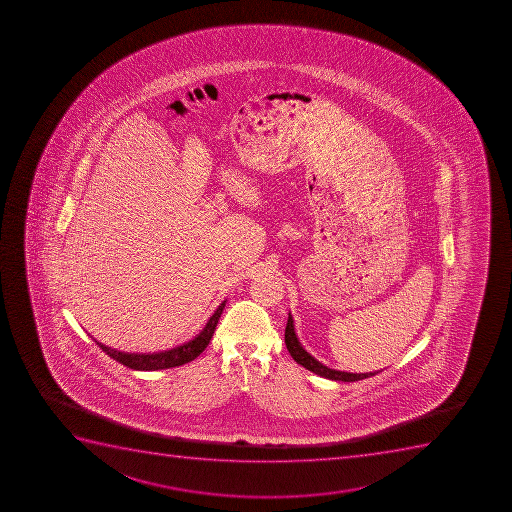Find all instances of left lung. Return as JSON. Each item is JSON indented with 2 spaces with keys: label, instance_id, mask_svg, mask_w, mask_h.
I'll return each mask as SVG.
<instances>
[{
  "label": "left lung",
  "instance_id": "8db88e82",
  "mask_svg": "<svg viewBox=\"0 0 512 512\" xmlns=\"http://www.w3.org/2000/svg\"><path fill=\"white\" fill-rule=\"evenodd\" d=\"M285 345H287L292 359L297 364L302 365L310 372H314V374L320 375V377H325V379L355 382V380L367 379V377H372V375L380 372V370H377V372H367V374H352V372H342V370L330 369L327 365L320 364L319 360L314 359L300 344L297 334H295L294 319L290 314L287 327H285Z\"/></svg>",
  "mask_w": 512,
  "mask_h": 512
}]
</instances>
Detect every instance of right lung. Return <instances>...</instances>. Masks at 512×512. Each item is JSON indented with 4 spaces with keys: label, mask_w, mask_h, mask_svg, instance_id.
<instances>
[{
    "label": "right lung",
    "mask_w": 512,
    "mask_h": 512,
    "mask_svg": "<svg viewBox=\"0 0 512 512\" xmlns=\"http://www.w3.org/2000/svg\"><path fill=\"white\" fill-rule=\"evenodd\" d=\"M223 309H225V302L218 305V309L208 319L207 325L200 330V334L195 335L192 340H188L185 344L178 345L175 349L153 352V354H128V352H120V350L112 349V347H107V345L100 344V342H97V345L102 347L103 352L110 355L113 360H117L120 364L127 365L133 370H160L178 367V365L187 364L190 360L197 359L198 355L207 349L208 342L212 339Z\"/></svg>",
    "instance_id": "add662e5"
}]
</instances>
